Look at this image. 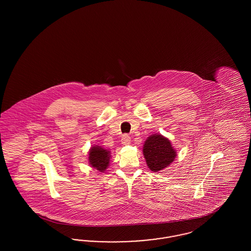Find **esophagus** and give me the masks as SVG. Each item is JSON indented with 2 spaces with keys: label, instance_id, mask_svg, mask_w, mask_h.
<instances>
[{
  "label": "esophagus",
  "instance_id": "34e87169",
  "mask_svg": "<svg viewBox=\"0 0 251 251\" xmlns=\"http://www.w3.org/2000/svg\"><path fill=\"white\" fill-rule=\"evenodd\" d=\"M121 143L123 144V145H128V144L131 143V137H130L128 134L122 135V137H121Z\"/></svg>",
  "mask_w": 251,
  "mask_h": 251
}]
</instances>
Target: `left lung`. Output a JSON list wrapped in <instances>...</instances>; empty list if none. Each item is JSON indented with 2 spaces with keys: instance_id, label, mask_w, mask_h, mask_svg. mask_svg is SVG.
Segmentation results:
<instances>
[{
  "instance_id": "1",
  "label": "left lung",
  "mask_w": 251,
  "mask_h": 251,
  "mask_svg": "<svg viewBox=\"0 0 251 251\" xmlns=\"http://www.w3.org/2000/svg\"><path fill=\"white\" fill-rule=\"evenodd\" d=\"M143 154L149 168L157 172L168 167L176 158L177 152L167 138L155 133L145 141Z\"/></svg>"
}]
</instances>
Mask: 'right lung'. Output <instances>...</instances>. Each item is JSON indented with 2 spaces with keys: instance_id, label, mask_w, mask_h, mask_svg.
I'll use <instances>...</instances> for the list:
<instances>
[{
  "instance_id": "add662e5",
  "label": "right lung",
  "mask_w": 251,
  "mask_h": 251,
  "mask_svg": "<svg viewBox=\"0 0 251 251\" xmlns=\"http://www.w3.org/2000/svg\"><path fill=\"white\" fill-rule=\"evenodd\" d=\"M110 151L100 146H94L89 151V165L97 170L103 172L107 168L110 162Z\"/></svg>"
}]
</instances>
